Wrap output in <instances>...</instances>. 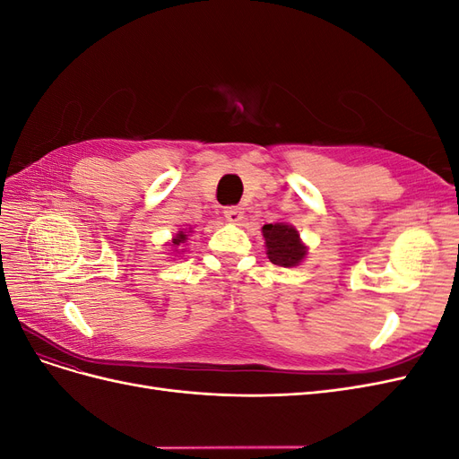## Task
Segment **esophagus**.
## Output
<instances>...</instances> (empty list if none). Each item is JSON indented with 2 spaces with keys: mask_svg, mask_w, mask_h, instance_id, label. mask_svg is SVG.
<instances>
[{
  "mask_svg": "<svg viewBox=\"0 0 459 459\" xmlns=\"http://www.w3.org/2000/svg\"><path fill=\"white\" fill-rule=\"evenodd\" d=\"M243 208L241 206H226L224 208V216H226V220L228 221H233V224H235V221H241L243 220Z\"/></svg>",
  "mask_w": 459,
  "mask_h": 459,
  "instance_id": "obj_1",
  "label": "esophagus"
}]
</instances>
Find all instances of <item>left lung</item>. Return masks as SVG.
Here are the masks:
<instances>
[{
	"label": "left lung",
	"mask_w": 459,
	"mask_h": 459,
	"mask_svg": "<svg viewBox=\"0 0 459 459\" xmlns=\"http://www.w3.org/2000/svg\"><path fill=\"white\" fill-rule=\"evenodd\" d=\"M262 235L266 239L268 258L275 266L290 268L307 256V247L299 239V231L293 226L281 224H266L262 228Z\"/></svg>",
	"instance_id": "8db88e82"
}]
</instances>
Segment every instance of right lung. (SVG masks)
<instances>
[{"mask_svg": "<svg viewBox=\"0 0 459 459\" xmlns=\"http://www.w3.org/2000/svg\"><path fill=\"white\" fill-rule=\"evenodd\" d=\"M186 241V235L184 233H178V238L172 241L174 245H179V243H184Z\"/></svg>", "mask_w": 459, "mask_h": 459, "instance_id": "right-lung-1", "label": "right lung"}]
</instances>
